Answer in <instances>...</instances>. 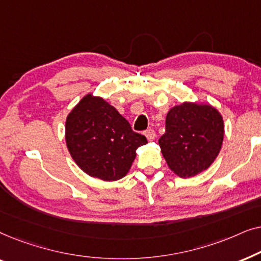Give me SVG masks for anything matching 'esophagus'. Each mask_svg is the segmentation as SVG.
<instances>
[{
	"label": "esophagus",
	"mask_w": 261,
	"mask_h": 261,
	"mask_svg": "<svg viewBox=\"0 0 261 261\" xmlns=\"http://www.w3.org/2000/svg\"><path fill=\"white\" fill-rule=\"evenodd\" d=\"M145 137L147 138V140H149V141L154 140V138H155L154 129H152V128H148L147 130H145Z\"/></svg>",
	"instance_id": "obj_1"
}]
</instances>
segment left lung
<instances>
[{"label":"left lung","mask_w":261,"mask_h":261,"mask_svg":"<svg viewBox=\"0 0 261 261\" xmlns=\"http://www.w3.org/2000/svg\"><path fill=\"white\" fill-rule=\"evenodd\" d=\"M223 134L222 116L214 107L185 102L167 113L159 146L170 169L177 176L189 178L212 165Z\"/></svg>","instance_id":"obj_1"}]
</instances>
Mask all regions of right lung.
<instances>
[{
	"label": "right lung",
	"mask_w": 261,
	"mask_h": 261,
	"mask_svg": "<svg viewBox=\"0 0 261 261\" xmlns=\"http://www.w3.org/2000/svg\"><path fill=\"white\" fill-rule=\"evenodd\" d=\"M66 145L72 159L89 176L112 181L124 177L147 144L117 110L101 97L87 95L69 114Z\"/></svg>",
	"instance_id": "obj_1"
}]
</instances>
